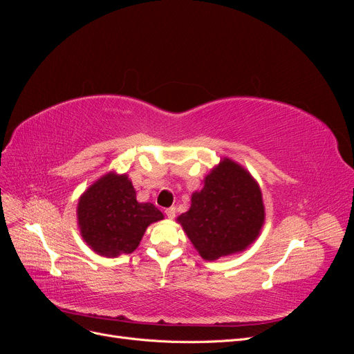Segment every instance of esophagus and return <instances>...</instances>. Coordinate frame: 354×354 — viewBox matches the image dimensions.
<instances>
[{"mask_svg":"<svg viewBox=\"0 0 354 354\" xmlns=\"http://www.w3.org/2000/svg\"><path fill=\"white\" fill-rule=\"evenodd\" d=\"M165 214H167V217H168L169 220H173V218L176 217V207L167 208V209H165Z\"/></svg>","mask_w":354,"mask_h":354,"instance_id":"obj_1","label":"esophagus"}]
</instances>
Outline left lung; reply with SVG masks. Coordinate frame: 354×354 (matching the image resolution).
<instances>
[{"mask_svg": "<svg viewBox=\"0 0 354 354\" xmlns=\"http://www.w3.org/2000/svg\"><path fill=\"white\" fill-rule=\"evenodd\" d=\"M177 221L203 260L241 252L263 227L261 190L248 171L224 158L192 195L190 209Z\"/></svg>", "mask_w": 354, "mask_h": 354, "instance_id": "obj_1", "label": "left lung"}]
</instances>
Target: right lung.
<instances>
[{
    "instance_id": "1",
    "label": "right lung",
    "mask_w": 354,
    "mask_h": 354,
    "mask_svg": "<svg viewBox=\"0 0 354 354\" xmlns=\"http://www.w3.org/2000/svg\"><path fill=\"white\" fill-rule=\"evenodd\" d=\"M82 239L103 257L133 252L149 224L164 218L151 202H137L127 174L109 173L84 192L78 202Z\"/></svg>"
}]
</instances>
